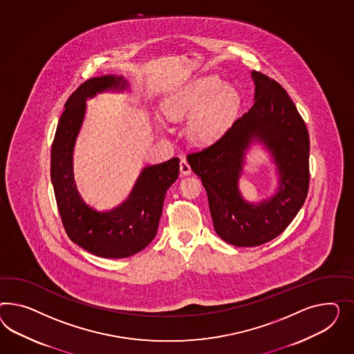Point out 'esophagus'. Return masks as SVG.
Masks as SVG:
<instances>
[{"label": "esophagus", "instance_id": "34e87169", "mask_svg": "<svg viewBox=\"0 0 354 354\" xmlns=\"http://www.w3.org/2000/svg\"><path fill=\"white\" fill-rule=\"evenodd\" d=\"M180 174H182L183 176H187V175H191L192 174L191 166H189V163L187 162V160H184V158L180 161Z\"/></svg>", "mask_w": 354, "mask_h": 354}]
</instances>
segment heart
I'll return each instance as SVG.
<instances>
[{"label":"heart","mask_w":354,"mask_h":354,"mask_svg":"<svg viewBox=\"0 0 354 354\" xmlns=\"http://www.w3.org/2000/svg\"><path fill=\"white\" fill-rule=\"evenodd\" d=\"M241 97L239 91L216 76L193 78L172 90L162 100V112L171 121L185 122V135L191 143L209 145L228 131L237 112ZM157 130L169 133L166 122L157 118Z\"/></svg>","instance_id":"obj_1"}]
</instances>
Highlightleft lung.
I'll list each match as a JSON object with an SVG mask.
<instances>
[{
  "label": "left lung",
  "instance_id": "left-lung-1",
  "mask_svg": "<svg viewBox=\"0 0 354 354\" xmlns=\"http://www.w3.org/2000/svg\"><path fill=\"white\" fill-rule=\"evenodd\" d=\"M254 105L228 131L201 152L187 157L207 192L214 230L239 248L276 239L304 205L309 187V135L285 88L269 77L250 72ZM260 145L275 166L277 189L260 202L246 201L239 189L245 154Z\"/></svg>",
  "mask_w": 354,
  "mask_h": 354
}]
</instances>
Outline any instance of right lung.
<instances>
[{
  "label": "right lung",
  "instance_id": "1",
  "mask_svg": "<svg viewBox=\"0 0 354 354\" xmlns=\"http://www.w3.org/2000/svg\"><path fill=\"white\" fill-rule=\"evenodd\" d=\"M124 91H131V87L122 75L87 80L64 105L51 147V183L68 237L99 258H127L152 242L166 192L180 170L178 157L144 166L129 197L111 210H97L82 198L75 180L73 154L85 121L86 102L99 94Z\"/></svg>",
  "mask_w": 354,
  "mask_h": 354
}]
</instances>
